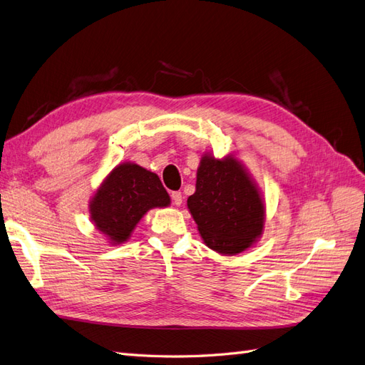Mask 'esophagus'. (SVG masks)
<instances>
[{
  "instance_id": "esophagus-1",
  "label": "esophagus",
  "mask_w": 365,
  "mask_h": 365,
  "mask_svg": "<svg viewBox=\"0 0 365 365\" xmlns=\"http://www.w3.org/2000/svg\"><path fill=\"white\" fill-rule=\"evenodd\" d=\"M172 204L173 205H181L182 204V195L181 192H172Z\"/></svg>"
}]
</instances>
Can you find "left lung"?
I'll return each mask as SVG.
<instances>
[{"instance_id":"left-lung-1","label":"left lung","mask_w":365,"mask_h":365,"mask_svg":"<svg viewBox=\"0 0 365 365\" xmlns=\"http://www.w3.org/2000/svg\"><path fill=\"white\" fill-rule=\"evenodd\" d=\"M187 207L205 245L220 254H239L262 235L264 205L256 184L235 157L204 155L196 192Z\"/></svg>"}]
</instances>
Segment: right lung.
<instances>
[{
  "instance_id": "1",
  "label": "right lung",
  "mask_w": 365,
  "mask_h": 365,
  "mask_svg": "<svg viewBox=\"0 0 365 365\" xmlns=\"http://www.w3.org/2000/svg\"><path fill=\"white\" fill-rule=\"evenodd\" d=\"M170 197L158 175L134 163L118 164L98 187L90 204L97 230L111 244H123L148 210L168 207Z\"/></svg>"
}]
</instances>
